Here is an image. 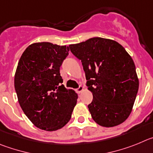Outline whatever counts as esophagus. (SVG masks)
Masks as SVG:
<instances>
[{"label":"esophagus","instance_id":"1","mask_svg":"<svg viewBox=\"0 0 153 153\" xmlns=\"http://www.w3.org/2000/svg\"><path fill=\"white\" fill-rule=\"evenodd\" d=\"M83 90H84V87L82 86V85H80L78 88L76 89V91H77V93H78V94H80V93H82V91H83Z\"/></svg>","mask_w":153,"mask_h":153}]
</instances>
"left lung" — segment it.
Here are the masks:
<instances>
[{"instance_id": "obj_1", "label": "left lung", "mask_w": 153, "mask_h": 153, "mask_svg": "<svg viewBox=\"0 0 153 153\" xmlns=\"http://www.w3.org/2000/svg\"><path fill=\"white\" fill-rule=\"evenodd\" d=\"M82 62L87 86L93 100L88 106L100 126L112 127L130 116L139 89V79L131 56L116 41L94 37L69 45Z\"/></svg>"}]
</instances>
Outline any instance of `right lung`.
Masks as SVG:
<instances>
[{
    "label": "right lung",
    "instance_id": "right-lung-1",
    "mask_svg": "<svg viewBox=\"0 0 153 153\" xmlns=\"http://www.w3.org/2000/svg\"><path fill=\"white\" fill-rule=\"evenodd\" d=\"M69 48L51 42L33 43L23 52L14 76L22 110L36 127L55 131L68 123L78 94L62 83L60 66Z\"/></svg>",
    "mask_w": 153,
    "mask_h": 153
}]
</instances>
